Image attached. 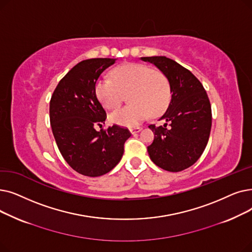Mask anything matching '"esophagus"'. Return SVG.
I'll list each match as a JSON object with an SVG mask.
<instances>
[{"mask_svg":"<svg viewBox=\"0 0 252 252\" xmlns=\"http://www.w3.org/2000/svg\"><path fill=\"white\" fill-rule=\"evenodd\" d=\"M141 130V128L140 127H133V128H131L130 129V132L132 133V134H136V133H138L139 131Z\"/></svg>","mask_w":252,"mask_h":252,"instance_id":"1","label":"esophagus"}]
</instances>
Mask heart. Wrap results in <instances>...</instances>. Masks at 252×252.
<instances>
[{
	"instance_id": "1",
	"label": "heart",
	"mask_w": 252,
	"mask_h": 252,
	"mask_svg": "<svg viewBox=\"0 0 252 252\" xmlns=\"http://www.w3.org/2000/svg\"><path fill=\"white\" fill-rule=\"evenodd\" d=\"M113 80L101 78L95 85V93L106 110L114 111L128 95L129 105L114 112L111 122L132 127L149 117L162 114L170 101V85L161 71L140 63H126L116 67Z\"/></svg>"
}]
</instances>
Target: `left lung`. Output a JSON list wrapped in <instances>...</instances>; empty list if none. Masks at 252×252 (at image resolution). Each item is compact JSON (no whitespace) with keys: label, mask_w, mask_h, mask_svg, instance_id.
<instances>
[{"label":"left lung","mask_w":252,"mask_h":252,"mask_svg":"<svg viewBox=\"0 0 252 252\" xmlns=\"http://www.w3.org/2000/svg\"><path fill=\"white\" fill-rule=\"evenodd\" d=\"M157 66L170 85L171 100L160 120L164 126L150 125L155 137L148 153L160 168L178 172L197 162L204 152L211 130V105L201 82L166 56L140 57Z\"/></svg>","instance_id":"1"}]
</instances>
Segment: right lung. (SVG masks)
<instances>
[{"label":"right lung","mask_w":252,"mask_h":252,"mask_svg":"<svg viewBox=\"0 0 252 252\" xmlns=\"http://www.w3.org/2000/svg\"><path fill=\"white\" fill-rule=\"evenodd\" d=\"M114 58H91L76 64L61 80L50 100V124L66 163L80 174L96 177L110 172L121 160L124 143L131 136L127 128H101L105 111L95 93L102 71Z\"/></svg>","instance_id":"add662e5"}]
</instances>
